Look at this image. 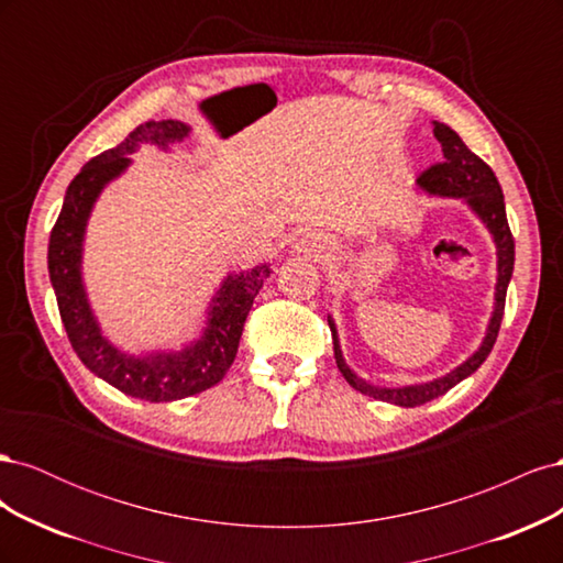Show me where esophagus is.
Masks as SVG:
<instances>
[{
    "label": "esophagus",
    "mask_w": 563,
    "mask_h": 563,
    "mask_svg": "<svg viewBox=\"0 0 563 563\" xmlns=\"http://www.w3.org/2000/svg\"><path fill=\"white\" fill-rule=\"evenodd\" d=\"M296 251L317 261V258H323V255L331 253V242H329V236H323L321 232H305L298 236Z\"/></svg>",
    "instance_id": "esophagus-1"
}]
</instances>
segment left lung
<instances>
[{"instance_id": "8db88e82", "label": "left lung", "mask_w": 563, "mask_h": 563, "mask_svg": "<svg viewBox=\"0 0 563 563\" xmlns=\"http://www.w3.org/2000/svg\"><path fill=\"white\" fill-rule=\"evenodd\" d=\"M434 135L441 143V152H444V162H439L430 166L428 172H422L418 178V185L424 192H430L434 197H455V199H465L470 203V209L482 218V223L488 228L493 234V242H496V255H498V284H496V308H493L488 329L484 335L482 347L476 350L467 362L455 366L451 373L441 378H434L430 383H420V385H404V387H378L362 380L356 373L345 364L343 360V350H340V340L335 323L329 317V327L333 335V352H335V364L343 373L345 380L360 389L362 395H368L373 399L389 401L397 406L413 408L420 404H428L441 395H446L451 387H455L460 380H465L467 376L479 368L486 356L490 354L493 345H496V338L500 331V321L505 314V296H507V284L512 279V269H515V236L509 232L507 225V213H505V199L500 183L493 174V168L474 155V152L463 143L460 135L446 126L434 122Z\"/></svg>"}]
</instances>
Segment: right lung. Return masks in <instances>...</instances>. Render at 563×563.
<instances>
[{"label":"right lung","mask_w":563,"mask_h":563,"mask_svg":"<svg viewBox=\"0 0 563 563\" xmlns=\"http://www.w3.org/2000/svg\"><path fill=\"white\" fill-rule=\"evenodd\" d=\"M187 135H190V126L176 119L145 122L135 126L117 147L100 152L98 157L84 164L75 180L67 185L60 216L48 240V277L54 284L63 327L81 364L124 395L155 404L199 395L225 378L240 347L253 298L258 296L272 272L269 265L263 263L228 275L211 298L201 338L180 352L135 356L117 350L100 333L81 282V244L93 203L110 180L126 172L131 164L129 157L135 150L143 145L166 150Z\"/></svg>","instance_id":"right-lung-1"}]
</instances>
